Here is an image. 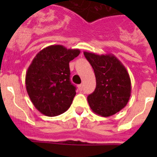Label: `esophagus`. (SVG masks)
<instances>
[{
	"label": "esophagus",
	"instance_id": "34e87169",
	"mask_svg": "<svg viewBox=\"0 0 157 157\" xmlns=\"http://www.w3.org/2000/svg\"><path fill=\"white\" fill-rule=\"evenodd\" d=\"M78 90H79V91H82L83 90V85L82 84H81V85L78 86Z\"/></svg>",
	"mask_w": 157,
	"mask_h": 157
}]
</instances>
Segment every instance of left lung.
Wrapping results in <instances>:
<instances>
[{
	"label": "left lung",
	"instance_id": "8db88e82",
	"mask_svg": "<svg viewBox=\"0 0 157 157\" xmlns=\"http://www.w3.org/2000/svg\"><path fill=\"white\" fill-rule=\"evenodd\" d=\"M94 70L96 89L87 101L93 112L103 117L113 116L124 108L131 95L130 75L113 54L84 52Z\"/></svg>",
	"mask_w": 157,
	"mask_h": 157
}]
</instances>
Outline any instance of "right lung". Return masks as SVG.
Listing matches in <instances>:
<instances>
[{"label": "right lung", "mask_w": 157, "mask_h": 157, "mask_svg": "<svg viewBox=\"0 0 157 157\" xmlns=\"http://www.w3.org/2000/svg\"><path fill=\"white\" fill-rule=\"evenodd\" d=\"M80 53L78 48L49 45L33 59L26 73V89L36 109L47 116H56L70 108L75 86L70 81L69 62Z\"/></svg>", "instance_id": "obj_1"}]
</instances>
